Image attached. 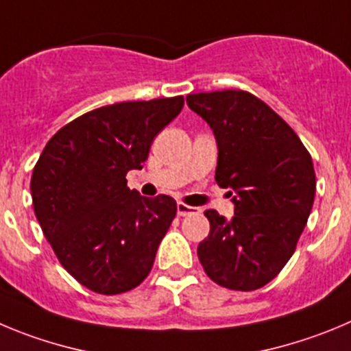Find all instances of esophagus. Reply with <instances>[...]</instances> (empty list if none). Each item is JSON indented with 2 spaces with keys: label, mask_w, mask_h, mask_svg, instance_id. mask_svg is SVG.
Masks as SVG:
<instances>
[{
  "label": "esophagus",
  "mask_w": 351,
  "mask_h": 351,
  "mask_svg": "<svg viewBox=\"0 0 351 351\" xmlns=\"http://www.w3.org/2000/svg\"><path fill=\"white\" fill-rule=\"evenodd\" d=\"M197 212H198L197 207L186 205L182 204V202H179L178 204V215H181V217H184V215H189V214H197Z\"/></svg>",
  "instance_id": "1"
}]
</instances>
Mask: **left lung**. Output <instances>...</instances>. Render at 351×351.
<instances>
[{
  "mask_svg": "<svg viewBox=\"0 0 351 351\" xmlns=\"http://www.w3.org/2000/svg\"><path fill=\"white\" fill-rule=\"evenodd\" d=\"M186 101L214 130L215 182L234 193L231 221L205 210L210 233L198 245V259L221 287L261 289L287 265L306 226L317 188L311 154L266 102L245 90L200 92Z\"/></svg>",
  "mask_w": 351,
  "mask_h": 351,
  "instance_id": "8db88e82",
  "label": "left lung"
}]
</instances>
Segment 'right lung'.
Returning <instances> with one entry per match:
<instances>
[{
	"label": "right lung",
	"instance_id": "right-lung-1",
	"mask_svg": "<svg viewBox=\"0 0 351 351\" xmlns=\"http://www.w3.org/2000/svg\"><path fill=\"white\" fill-rule=\"evenodd\" d=\"M182 106V95L102 106L64 125L40 154L34 214L64 269L90 291L121 294L149 275L178 204L141 197L125 176L143 169Z\"/></svg>",
	"mask_w": 351,
	"mask_h": 351
}]
</instances>
